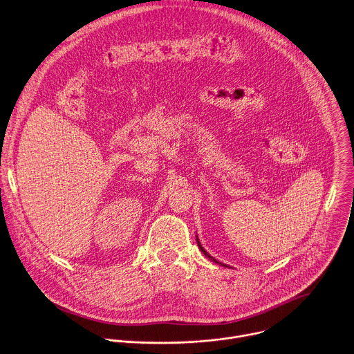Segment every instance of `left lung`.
<instances>
[{"mask_svg":"<svg viewBox=\"0 0 354 354\" xmlns=\"http://www.w3.org/2000/svg\"><path fill=\"white\" fill-rule=\"evenodd\" d=\"M197 245H198V249H200V250H201V252H203V254H204V256H205V257H208V259H209V260H211V261H212V263H215V264H219V266H223V264H221V263H219V261H218V260H215V259H214V257H212V256H209V254H208V253H207V252H205V250H204V248H203V246H201V243H200V241H198V239H197ZM223 267H225V266H223Z\"/></svg>","mask_w":354,"mask_h":354,"instance_id":"1","label":"left lung"}]
</instances>
